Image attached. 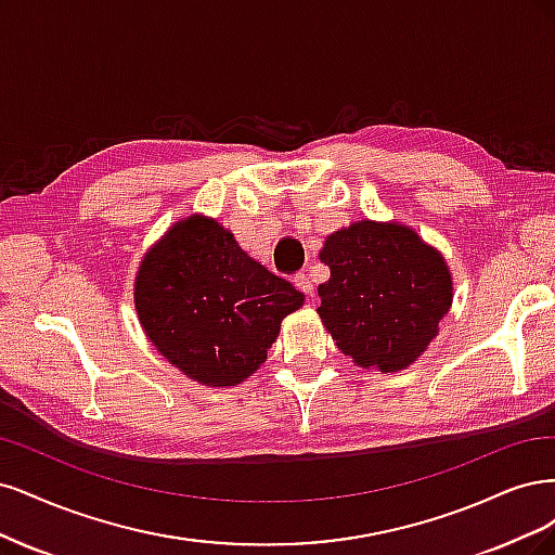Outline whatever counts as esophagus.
I'll use <instances>...</instances> for the list:
<instances>
[{
    "label": "esophagus",
    "mask_w": 555,
    "mask_h": 555,
    "mask_svg": "<svg viewBox=\"0 0 555 555\" xmlns=\"http://www.w3.org/2000/svg\"><path fill=\"white\" fill-rule=\"evenodd\" d=\"M295 285H297V291H301L304 295L307 297H313V283H311V279L304 274V272H299V274H295Z\"/></svg>",
    "instance_id": "34e87169"
}]
</instances>
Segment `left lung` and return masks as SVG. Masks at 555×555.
I'll list each match as a JSON object with an SVG mask.
<instances>
[{
  "mask_svg": "<svg viewBox=\"0 0 555 555\" xmlns=\"http://www.w3.org/2000/svg\"><path fill=\"white\" fill-rule=\"evenodd\" d=\"M320 260L332 274L318 285V315L357 366L401 371L434 341L452 304V276L415 230L352 223L327 237Z\"/></svg>",
  "mask_w": 555,
  "mask_h": 555,
  "instance_id": "obj_1",
  "label": "left lung"
}]
</instances>
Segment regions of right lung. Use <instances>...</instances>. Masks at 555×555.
<instances>
[{"label":"right lung","mask_w":555,"mask_h":555,"mask_svg":"<svg viewBox=\"0 0 555 555\" xmlns=\"http://www.w3.org/2000/svg\"><path fill=\"white\" fill-rule=\"evenodd\" d=\"M304 295L248 258L217 221L175 223L140 264L135 311L156 350L191 380L242 383Z\"/></svg>","instance_id":"1"}]
</instances>
